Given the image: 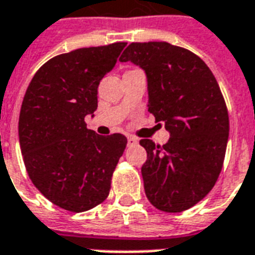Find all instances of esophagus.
<instances>
[{"label": "esophagus", "mask_w": 255, "mask_h": 255, "mask_svg": "<svg viewBox=\"0 0 255 255\" xmlns=\"http://www.w3.org/2000/svg\"><path fill=\"white\" fill-rule=\"evenodd\" d=\"M127 139H128V145H131V147L132 145H136V144H137V141H139V140L136 139L135 136H132V135L128 136Z\"/></svg>", "instance_id": "esophagus-1"}]
</instances>
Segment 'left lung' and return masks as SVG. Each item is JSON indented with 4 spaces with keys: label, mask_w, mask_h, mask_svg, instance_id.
Wrapping results in <instances>:
<instances>
[{
    "label": "left lung",
    "mask_w": 255,
    "mask_h": 255,
    "mask_svg": "<svg viewBox=\"0 0 255 255\" xmlns=\"http://www.w3.org/2000/svg\"><path fill=\"white\" fill-rule=\"evenodd\" d=\"M133 62L148 78V111L170 133L149 139L141 167L144 189L161 212L180 213L200 202L217 181L229 137V114L213 73L190 50L168 42H133L120 62Z\"/></svg>",
    "instance_id": "left-lung-1"
}]
</instances>
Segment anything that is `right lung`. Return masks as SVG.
<instances>
[{"label": "right lung", "mask_w": 255, "mask_h": 255, "mask_svg": "<svg viewBox=\"0 0 255 255\" xmlns=\"http://www.w3.org/2000/svg\"><path fill=\"white\" fill-rule=\"evenodd\" d=\"M126 42L83 47L51 58L30 82L18 133L30 180L54 205L86 212L108 197L127 137L100 136L85 118L98 108V86Z\"/></svg>", "instance_id": "add662e5"}]
</instances>
